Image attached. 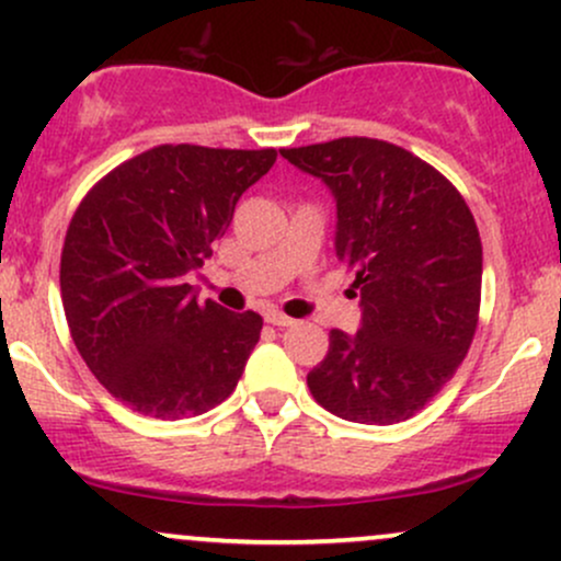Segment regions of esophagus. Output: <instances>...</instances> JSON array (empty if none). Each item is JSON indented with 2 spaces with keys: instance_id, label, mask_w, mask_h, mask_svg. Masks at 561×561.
I'll return each instance as SVG.
<instances>
[{
  "instance_id": "34e87169",
  "label": "esophagus",
  "mask_w": 561,
  "mask_h": 561,
  "mask_svg": "<svg viewBox=\"0 0 561 561\" xmlns=\"http://www.w3.org/2000/svg\"><path fill=\"white\" fill-rule=\"evenodd\" d=\"M266 321H268V324H274V327H293L295 324V319L285 317V313H282V311H268L266 313Z\"/></svg>"
}]
</instances>
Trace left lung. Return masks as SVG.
I'll return each instance as SVG.
<instances>
[{"mask_svg": "<svg viewBox=\"0 0 561 561\" xmlns=\"http://www.w3.org/2000/svg\"><path fill=\"white\" fill-rule=\"evenodd\" d=\"M337 199L334 250L353 268L362 330L330 332L308 390L340 420L396 424L422 411L465 362L480 319L482 242L461 192L403 147L340 137L287 147Z\"/></svg>", "mask_w": 561, "mask_h": 561, "instance_id": "obj_1", "label": "left lung"}]
</instances>
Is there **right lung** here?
<instances>
[{
  "label": "right lung",
  "instance_id": "right-lung-1",
  "mask_svg": "<svg viewBox=\"0 0 561 561\" xmlns=\"http://www.w3.org/2000/svg\"><path fill=\"white\" fill-rule=\"evenodd\" d=\"M276 150L158 145L96 182L60 255L68 330L111 396L156 420H186L234 392L263 319L199 302L186 282Z\"/></svg>",
  "mask_w": 561,
  "mask_h": 561
}]
</instances>
